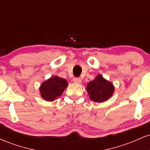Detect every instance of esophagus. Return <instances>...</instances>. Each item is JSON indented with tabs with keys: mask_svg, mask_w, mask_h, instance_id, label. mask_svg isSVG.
<instances>
[{
	"mask_svg": "<svg viewBox=\"0 0 150 150\" xmlns=\"http://www.w3.org/2000/svg\"><path fill=\"white\" fill-rule=\"evenodd\" d=\"M73 82H75V83L80 84L81 83V82H82V80H81V79L79 78V77H76V78L73 79Z\"/></svg>",
	"mask_w": 150,
	"mask_h": 150,
	"instance_id": "obj_1",
	"label": "esophagus"
}]
</instances>
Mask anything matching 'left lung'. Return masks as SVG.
I'll use <instances>...</instances> for the list:
<instances>
[{
    "instance_id": "8db88e82",
    "label": "left lung",
    "mask_w": 150,
    "mask_h": 150,
    "mask_svg": "<svg viewBox=\"0 0 150 150\" xmlns=\"http://www.w3.org/2000/svg\"><path fill=\"white\" fill-rule=\"evenodd\" d=\"M86 89L91 100L101 103L111 97L115 88L112 82L106 80L99 74L94 80L87 83Z\"/></svg>"
}]
</instances>
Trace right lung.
Masks as SVG:
<instances>
[{"label": "right lung", "instance_id": "obj_1", "mask_svg": "<svg viewBox=\"0 0 150 150\" xmlns=\"http://www.w3.org/2000/svg\"><path fill=\"white\" fill-rule=\"evenodd\" d=\"M66 80L56 76H51L43 82L39 87L41 97L47 101H53L58 99L68 87Z\"/></svg>", "mask_w": 150, "mask_h": 150}]
</instances>
